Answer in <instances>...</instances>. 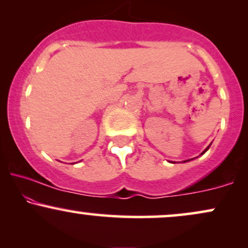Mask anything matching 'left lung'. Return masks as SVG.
<instances>
[{"label":"left lung","mask_w":248,"mask_h":248,"mask_svg":"<svg viewBox=\"0 0 248 248\" xmlns=\"http://www.w3.org/2000/svg\"><path fill=\"white\" fill-rule=\"evenodd\" d=\"M210 146H211V144H210ZM210 146H209V147H207L205 150H204V153H205V152H206V150H207V149H209V148H210ZM204 153H203V154H204ZM184 162H186V161H184Z\"/></svg>","instance_id":"obj_1"}]
</instances>
